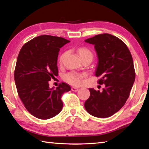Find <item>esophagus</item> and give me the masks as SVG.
Returning a JSON list of instances; mask_svg holds the SVG:
<instances>
[{
    "mask_svg": "<svg viewBox=\"0 0 149 149\" xmlns=\"http://www.w3.org/2000/svg\"><path fill=\"white\" fill-rule=\"evenodd\" d=\"M79 89L77 88H75V87H72V91H77Z\"/></svg>",
    "mask_w": 149,
    "mask_h": 149,
    "instance_id": "1",
    "label": "esophagus"
}]
</instances>
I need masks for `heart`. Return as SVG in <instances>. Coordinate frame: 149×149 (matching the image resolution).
<instances>
[{
  "mask_svg": "<svg viewBox=\"0 0 149 149\" xmlns=\"http://www.w3.org/2000/svg\"><path fill=\"white\" fill-rule=\"evenodd\" d=\"M78 52L79 54V56L81 58H84L86 56H90L92 58L93 54L90 50H88L86 48H81L79 49ZM65 55V54H63L59 58V61L61 62L63 59V58ZM84 74H81V73H79L75 71H72L67 73L64 77L65 80L74 86H79L81 84L82 82H83V77H84Z\"/></svg>",
  "mask_w": 149,
  "mask_h": 149,
  "instance_id": "heart-1",
  "label": "heart"
}]
</instances>
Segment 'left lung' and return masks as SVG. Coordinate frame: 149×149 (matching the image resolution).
I'll list each match as a JSON object with an SVG mask.
<instances>
[{"label":"left lung","instance_id":"left-lung-1","mask_svg":"<svg viewBox=\"0 0 149 149\" xmlns=\"http://www.w3.org/2000/svg\"><path fill=\"white\" fill-rule=\"evenodd\" d=\"M94 45L97 58L95 75L99 84H105L102 91L89 88L90 96L84 107L91 115L107 118L124 105L135 80L131 54L121 40L109 34H101L84 40Z\"/></svg>","mask_w":149,"mask_h":149}]
</instances>
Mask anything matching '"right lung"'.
<instances>
[{
  "label": "right lung",
  "instance_id": "right-lung-1",
  "mask_svg": "<svg viewBox=\"0 0 149 149\" xmlns=\"http://www.w3.org/2000/svg\"><path fill=\"white\" fill-rule=\"evenodd\" d=\"M70 41L63 38L42 35L22 47L16 64L14 77L19 97L25 107L38 118L55 116L63 108L61 95L71 90L68 84L49 87V81L58 73L60 49Z\"/></svg>",
  "mask_w": 149,
  "mask_h": 149
}]
</instances>
